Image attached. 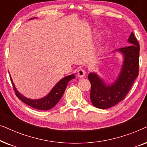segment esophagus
I'll return each instance as SVG.
<instances>
[{"instance_id":"1","label":"esophagus","mask_w":147,"mask_h":147,"mask_svg":"<svg viewBox=\"0 0 147 147\" xmlns=\"http://www.w3.org/2000/svg\"><path fill=\"white\" fill-rule=\"evenodd\" d=\"M78 76L80 78H84L86 76V71L83 69H80L78 71Z\"/></svg>"}]
</instances>
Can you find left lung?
I'll return each mask as SVG.
<instances>
[{"mask_svg": "<svg viewBox=\"0 0 147 147\" xmlns=\"http://www.w3.org/2000/svg\"><path fill=\"white\" fill-rule=\"evenodd\" d=\"M128 42L129 46L113 51L122 54L123 62L117 78L112 84H106L95 72H91L88 76L91 83L90 100L96 108L106 109L122 101L137 78L140 47L133 33Z\"/></svg>", "mask_w": 147, "mask_h": 147, "instance_id": "1", "label": "left lung"}]
</instances>
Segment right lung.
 Masks as SVG:
<instances>
[{
	"mask_svg": "<svg viewBox=\"0 0 147 147\" xmlns=\"http://www.w3.org/2000/svg\"><path fill=\"white\" fill-rule=\"evenodd\" d=\"M33 19H35V17L31 18L29 20H31ZM76 78L75 74H71V75H69L67 76H65L63 78H62L61 80H59L57 84H55V86L52 88V90L49 92V94L47 96H44V97L39 98V99H30V98H26L24 96L23 94H21L20 92L17 90L15 88V84H14L13 80L11 77V80L13 84V88L15 89L16 96L19 98L21 101H23L24 103L27 104L29 106L32 108H36L37 110H48L51 109L53 108L56 104L58 103L61 99L62 96L65 92V88L67 87L68 82L70 80L74 79Z\"/></svg>",
	"mask_w": 147,
	"mask_h": 147,
	"instance_id": "right-lung-1",
	"label": "right lung"
}]
</instances>
